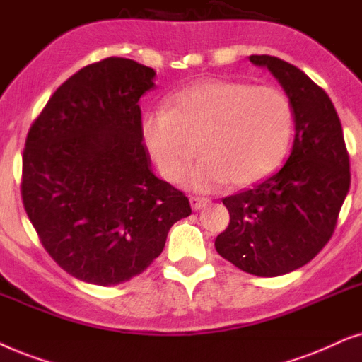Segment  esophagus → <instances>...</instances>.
<instances>
[{
    "mask_svg": "<svg viewBox=\"0 0 362 362\" xmlns=\"http://www.w3.org/2000/svg\"><path fill=\"white\" fill-rule=\"evenodd\" d=\"M209 204H210V200L205 199V197H197V195L190 197V205H192V209H194V210L204 209V206L209 205Z\"/></svg>",
    "mask_w": 362,
    "mask_h": 362,
    "instance_id": "obj_1",
    "label": "esophagus"
}]
</instances>
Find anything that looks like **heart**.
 I'll return each mask as SVG.
<instances>
[{"label":"heart","mask_w":362,"mask_h":362,"mask_svg":"<svg viewBox=\"0 0 362 362\" xmlns=\"http://www.w3.org/2000/svg\"><path fill=\"white\" fill-rule=\"evenodd\" d=\"M295 114L281 90L245 81L209 77L177 90L162 114L144 119V139L158 170L172 184L184 180L211 190L230 180L250 187L273 175L290 148Z\"/></svg>","instance_id":"obj_1"}]
</instances>
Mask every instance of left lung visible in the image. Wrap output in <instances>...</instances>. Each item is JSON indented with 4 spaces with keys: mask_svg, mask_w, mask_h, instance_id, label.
Wrapping results in <instances>:
<instances>
[{
    "mask_svg": "<svg viewBox=\"0 0 362 362\" xmlns=\"http://www.w3.org/2000/svg\"><path fill=\"white\" fill-rule=\"evenodd\" d=\"M268 67L295 114V142L281 170L223 199L230 223L215 240L220 257L255 276H279L311 262L329 242L351 172L341 120L329 95L301 69L274 56Z\"/></svg>",
    "mask_w": 362,
    "mask_h": 362,
    "instance_id": "obj_1",
    "label": "left lung"
}]
</instances>
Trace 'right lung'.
<instances>
[{
	"mask_svg": "<svg viewBox=\"0 0 362 362\" xmlns=\"http://www.w3.org/2000/svg\"><path fill=\"white\" fill-rule=\"evenodd\" d=\"M156 71L105 57L62 83L23 152V205L42 247L81 281L112 286L162 253L189 199L153 175L139 99Z\"/></svg>",
	"mask_w": 362,
	"mask_h": 362,
	"instance_id": "right-lung-1",
	"label": "right lung"
}]
</instances>
